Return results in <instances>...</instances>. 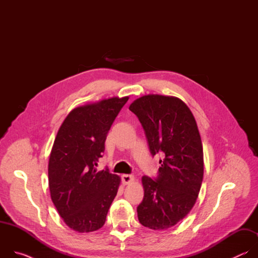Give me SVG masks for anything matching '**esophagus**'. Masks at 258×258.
<instances>
[{
	"mask_svg": "<svg viewBox=\"0 0 258 258\" xmlns=\"http://www.w3.org/2000/svg\"><path fill=\"white\" fill-rule=\"evenodd\" d=\"M121 179H122L123 185H128V183H131L132 181L135 180V177L132 174H122Z\"/></svg>",
	"mask_w": 258,
	"mask_h": 258,
	"instance_id": "obj_1",
	"label": "esophagus"
}]
</instances>
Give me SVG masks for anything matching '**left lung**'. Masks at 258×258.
Here are the masks:
<instances>
[{"instance_id":"left-lung-1","label":"left lung","mask_w":258,"mask_h":258,"mask_svg":"<svg viewBox=\"0 0 258 258\" xmlns=\"http://www.w3.org/2000/svg\"><path fill=\"white\" fill-rule=\"evenodd\" d=\"M130 110L145 131L152 156L162 157L157 177H142L138 218L144 227L166 230L191 211L201 188L204 162L198 126L189 107L175 97L143 96Z\"/></svg>"}]
</instances>
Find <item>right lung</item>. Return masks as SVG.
Wrapping results in <instances>:
<instances>
[{
  "instance_id": "obj_1",
  "label": "right lung",
  "mask_w": 258,
  "mask_h": 258,
  "mask_svg": "<svg viewBox=\"0 0 258 258\" xmlns=\"http://www.w3.org/2000/svg\"><path fill=\"white\" fill-rule=\"evenodd\" d=\"M128 97L110 98L72 110L61 124L49 159L51 199L72 230L89 233L103 227L120 177L97 170L107 134Z\"/></svg>"
}]
</instances>
